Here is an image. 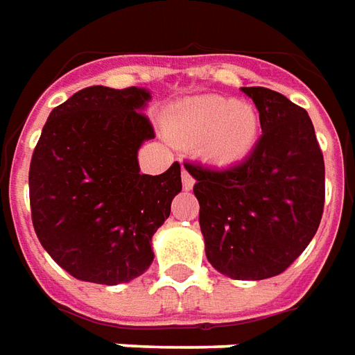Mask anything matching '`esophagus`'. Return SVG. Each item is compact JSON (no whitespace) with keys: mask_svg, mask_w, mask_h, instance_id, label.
Returning <instances> with one entry per match:
<instances>
[{"mask_svg":"<svg viewBox=\"0 0 355 355\" xmlns=\"http://www.w3.org/2000/svg\"><path fill=\"white\" fill-rule=\"evenodd\" d=\"M182 183H183V189H191L193 185H195V180H193V175L187 170H183L182 172Z\"/></svg>","mask_w":355,"mask_h":355,"instance_id":"obj_1","label":"esophagus"}]
</instances>
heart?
<instances>
[{"instance_id": "b5f03b06", "label": "heart", "mask_w": 355, "mask_h": 355, "mask_svg": "<svg viewBox=\"0 0 355 355\" xmlns=\"http://www.w3.org/2000/svg\"><path fill=\"white\" fill-rule=\"evenodd\" d=\"M255 107L222 96H199L183 102L168 121L175 139L199 143V153L210 164L232 166L245 160L259 139Z\"/></svg>"}]
</instances>
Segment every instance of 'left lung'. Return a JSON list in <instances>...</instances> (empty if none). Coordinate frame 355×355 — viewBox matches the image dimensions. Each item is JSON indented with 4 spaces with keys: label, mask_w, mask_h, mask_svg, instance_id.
I'll return each instance as SVG.
<instances>
[{
    "label": "left lung",
    "mask_w": 355,
    "mask_h": 355,
    "mask_svg": "<svg viewBox=\"0 0 355 355\" xmlns=\"http://www.w3.org/2000/svg\"><path fill=\"white\" fill-rule=\"evenodd\" d=\"M241 92L255 102L263 129L253 153L224 170L185 168L210 265L234 280H265L284 272L319 228L324 162L304 107L263 87Z\"/></svg>",
    "instance_id": "1"
}]
</instances>
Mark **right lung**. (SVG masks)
Masks as SVG:
<instances>
[{"mask_svg":"<svg viewBox=\"0 0 355 355\" xmlns=\"http://www.w3.org/2000/svg\"><path fill=\"white\" fill-rule=\"evenodd\" d=\"M150 90L89 87L51 110L28 172L34 232L71 276L116 286L153 265V236L182 191V168L141 173L154 139Z\"/></svg>","mask_w":355,"mask_h":355,"instance_id":"1","label":"right lung"}]
</instances>
